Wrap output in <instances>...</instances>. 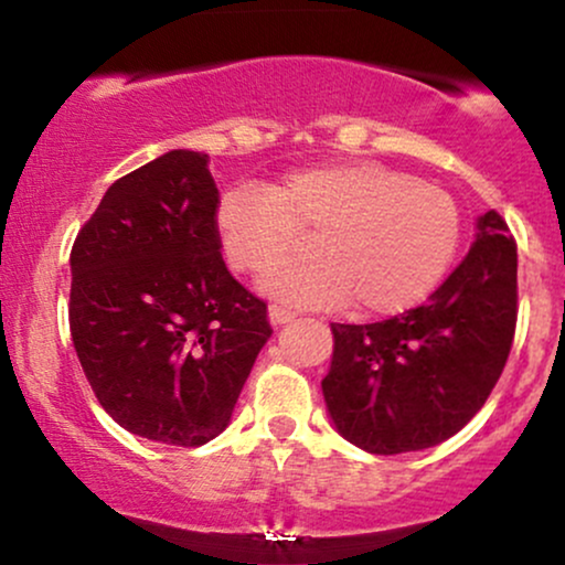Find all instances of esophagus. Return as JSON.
<instances>
[{
    "mask_svg": "<svg viewBox=\"0 0 565 565\" xmlns=\"http://www.w3.org/2000/svg\"><path fill=\"white\" fill-rule=\"evenodd\" d=\"M297 319V310L287 308V305H270V321L276 323V327H281V323H289Z\"/></svg>",
    "mask_w": 565,
    "mask_h": 565,
    "instance_id": "esophagus-1",
    "label": "esophagus"
}]
</instances>
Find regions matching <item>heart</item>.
Returning <instances> with one entry per match:
<instances>
[{
  "label": "heart",
  "instance_id": "b5f03b06",
  "mask_svg": "<svg viewBox=\"0 0 565 565\" xmlns=\"http://www.w3.org/2000/svg\"><path fill=\"white\" fill-rule=\"evenodd\" d=\"M217 238L233 270L263 276L301 254L320 257L265 278L300 302H348L393 316L425 300L451 265L459 210L449 191L380 161H329L268 185L233 188L217 204Z\"/></svg>",
  "mask_w": 565,
  "mask_h": 565
}]
</instances>
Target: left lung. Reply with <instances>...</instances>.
<instances>
[{"label": "left lung", "instance_id": "obj_1", "mask_svg": "<svg viewBox=\"0 0 565 565\" xmlns=\"http://www.w3.org/2000/svg\"><path fill=\"white\" fill-rule=\"evenodd\" d=\"M518 321V244L497 210L430 300L377 323H332L321 380L337 430L369 454H404L451 438L481 412Z\"/></svg>", "mask_w": 565, "mask_h": 565}]
</instances>
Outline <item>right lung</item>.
I'll return each mask as SVG.
<instances>
[{"instance_id":"1","label":"right lung","mask_w":565,"mask_h":565,"mask_svg":"<svg viewBox=\"0 0 565 565\" xmlns=\"http://www.w3.org/2000/svg\"><path fill=\"white\" fill-rule=\"evenodd\" d=\"M210 157L170 151L108 188L71 249L68 327L100 406L135 436L206 444L274 334L220 255Z\"/></svg>"}]
</instances>
